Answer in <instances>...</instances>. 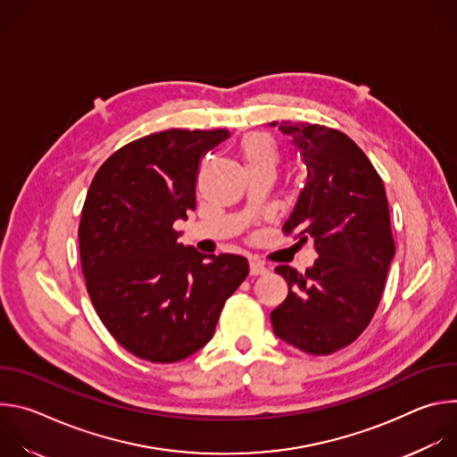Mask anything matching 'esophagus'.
Listing matches in <instances>:
<instances>
[{"label":"esophagus","mask_w":457,"mask_h":457,"mask_svg":"<svg viewBox=\"0 0 457 457\" xmlns=\"http://www.w3.org/2000/svg\"><path fill=\"white\" fill-rule=\"evenodd\" d=\"M268 268L262 262H256V260H251L249 262V275L258 277V275H266Z\"/></svg>","instance_id":"34e87169"}]
</instances>
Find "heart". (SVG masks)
Instances as JSON below:
<instances>
[{"label":"heart","instance_id":"b5f03b06","mask_svg":"<svg viewBox=\"0 0 457 457\" xmlns=\"http://www.w3.org/2000/svg\"><path fill=\"white\" fill-rule=\"evenodd\" d=\"M240 152L247 168L271 166L275 168L280 159L278 143L273 136L264 132L247 134L240 143Z\"/></svg>","mask_w":457,"mask_h":457}]
</instances>
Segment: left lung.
Listing matches in <instances>:
<instances>
[{
  "mask_svg": "<svg viewBox=\"0 0 457 457\" xmlns=\"http://www.w3.org/2000/svg\"><path fill=\"white\" fill-rule=\"evenodd\" d=\"M278 128L307 170L282 231L298 244L314 240L318 258L305 273L275 270L289 293L271 323L280 340L325 356L353 344L378 309L396 251L386 193L369 157L340 129L287 120Z\"/></svg>",
  "mask_w": 457,
  "mask_h": 457,
  "instance_id": "8db88e82",
  "label": "left lung"
}]
</instances>
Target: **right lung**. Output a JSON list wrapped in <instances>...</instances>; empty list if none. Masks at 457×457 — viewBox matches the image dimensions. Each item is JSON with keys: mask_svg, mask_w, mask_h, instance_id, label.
Wrapping results in <instances>:
<instances>
[{"mask_svg": "<svg viewBox=\"0 0 457 457\" xmlns=\"http://www.w3.org/2000/svg\"><path fill=\"white\" fill-rule=\"evenodd\" d=\"M228 129H166L128 143L97 170L79 222L87 291L108 333L132 354L173 363L204 347L249 273L240 254L206 256L177 242L195 210L206 152Z\"/></svg>", "mask_w": 457, "mask_h": 457, "instance_id": "add662e5", "label": "right lung"}]
</instances>
